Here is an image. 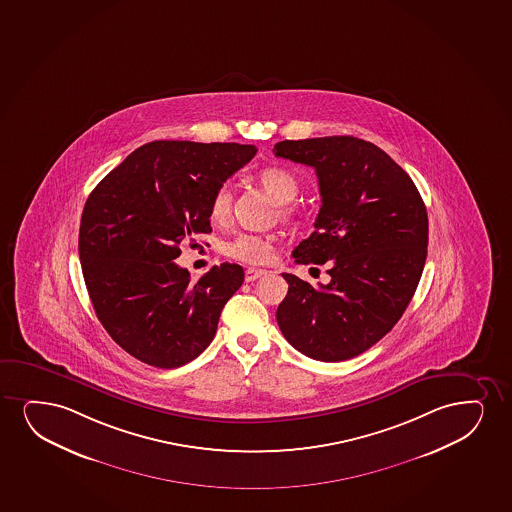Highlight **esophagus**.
I'll list each match as a JSON object with an SVG mask.
<instances>
[{
	"mask_svg": "<svg viewBox=\"0 0 512 512\" xmlns=\"http://www.w3.org/2000/svg\"><path fill=\"white\" fill-rule=\"evenodd\" d=\"M266 275V270H259V268H247L246 270V282H254L259 277Z\"/></svg>",
	"mask_w": 512,
	"mask_h": 512,
	"instance_id": "1",
	"label": "esophagus"
}]
</instances>
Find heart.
<instances>
[{
  "label": "heart",
  "instance_id": "obj_1",
  "mask_svg": "<svg viewBox=\"0 0 512 512\" xmlns=\"http://www.w3.org/2000/svg\"><path fill=\"white\" fill-rule=\"evenodd\" d=\"M259 182L266 192L280 204L291 202L298 194V180L287 169H263L259 175ZM228 214H230V192L227 187L221 185L211 195L209 218L214 223H223V221H227ZM273 244H275V239L272 235L239 233L223 244V253L227 254L228 258L237 259L242 263L261 265V263H268L273 258V249H275Z\"/></svg>",
  "mask_w": 512,
  "mask_h": 512
}]
</instances>
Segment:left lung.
Returning <instances> with one entry per match:
<instances>
[{
    "label": "left lung",
    "mask_w": 512,
    "mask_h": 512,
    "mask_svg": "<svg viewBox=\"0 0 512 512\" xmlns=\"http://www.w3.org/2000/svg\"><path fill=\"white\" fill-rule=\"evenodd\" d=\"M275 156L315 168L322 206L315 232L294 249L299 265H329L327 285L282 273L277 310L285 339L320 362L358 356L402 318L427 256V213L412 178L384 150L355 136L284 140Z\"/></svg>",
    "instance_id": "obj_1"
}]
</instances>
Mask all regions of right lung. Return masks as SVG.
Returning <instances> with one entry per match:
<instances>
[{
	"label": "right lung",
	"instance_id": "right-lung-1",
	"mask_svg": "<svg viewBox=\"0 0 512 512\" xmlns=\"http://www.w3.org/2000/svg\"><path fill=\"white\" fill-rule=\"evenodd\" d=\"M254 154L239 143L150 142L88 197L79 227L86 289L109 336L136 360L176 369L213 341L244 270L223 263L192 282L173 259L183 240L211 232V195Z\"/></svg>",
	"mask_w": 512,
	"mask_h": 512
}]
</instances>
